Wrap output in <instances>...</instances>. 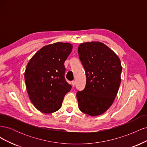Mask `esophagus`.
I'll return each mask as SVG.
<instances>
[{
	"label": "esophagus",
	"mask_w": 147,
	"mask_h": 147,
	"mask_svg": "<svg viewBox=\"0 0 147 147\" xmlns=\"http://www.w3.org/2000/svg\"><path fill=\"white\" fill-rule=\"evenodd\" d=\"M72 83V86H74L75 85V81H72V83Z\"/></svg>",
	"instance_id": "34e87169"
}]
</instances>
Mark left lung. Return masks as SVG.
<instances>
[{"instance_id": "obj_1", "label": "left lung", "mask_w": 147, "mask_h": 147, "mask_svg": "<svg viewBox=\"0 0 147 147\" xmlns=\"http://www.w3.org/2000/svg\"><path fill=\"white\" fill-rule=\"evenodd\" d=\"M78 53L86 77L85 88L77 93L78 107L84 113L97 116L109 109L117 95L121 83V61L99 42L81 43Z\"/></svg>"}]
</instances>
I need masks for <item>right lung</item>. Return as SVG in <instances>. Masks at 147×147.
Segmentation results:
<instances>
[{"label":"right lung","instance_id":"add662e5","mask_svg":"<svg viewBox=\"0 0 147 147\" xmlns=\"http://www.w3.org/2000/svg\"><path fill=\"white\" fill-rule=\"evenodd\" d=\"M72 50L69 43L48 45L35 53L26 66L24 79L29 99L43 113L58 110L72 88L64 77V62Z\"/></svg>","mask_w":147,"mask_h":147}]
</instances>
